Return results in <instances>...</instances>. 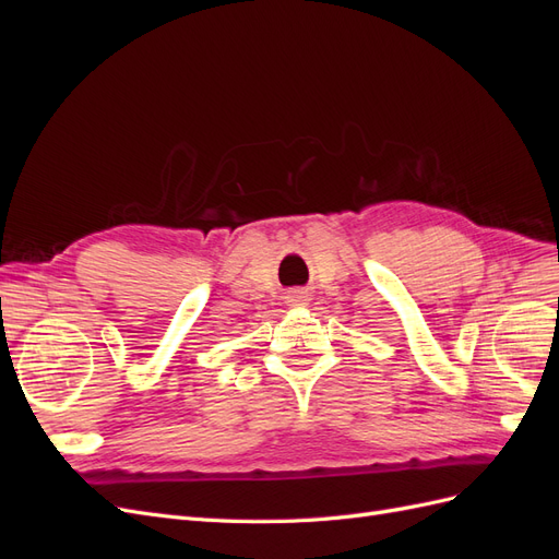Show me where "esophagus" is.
Instances as JSON below:
<instances>
[{
  "instance_id": "34e87169",
  "label": "esophagus",
  "mask_w": 559,
  "mask_h": 559,
  "mask_svg": "<svg viewBox=\"0 0 559 559\" xmlns=\"http://www.w3.org/2000/svg\"><path fill=\"white\" fill-rule=\"evenodd\" d=\"M294 298H300V296H292V300H294Z\"/></svg>"
}]
</instances>
